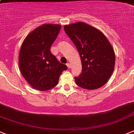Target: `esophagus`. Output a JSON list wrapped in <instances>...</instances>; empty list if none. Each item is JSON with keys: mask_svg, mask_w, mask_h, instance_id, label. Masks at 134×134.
I'll list each match as a JSON object with an SVG mask.
<instances>
[{"mask_svg": "<svg viewBox=\"0 0 134 134\" xmlns=\"http://www.w3.org/2000/svg\"><path fill=\"white\" fill-rule=\"evenodd\" d=\"M66 65H67V66H68V68H71V64L70 63H67V64H66Z\"/></svg>", "mask_w": 134, "mask_h": 134, "instance_id": "34e87169", "label": "esophagus"}]
</instances>
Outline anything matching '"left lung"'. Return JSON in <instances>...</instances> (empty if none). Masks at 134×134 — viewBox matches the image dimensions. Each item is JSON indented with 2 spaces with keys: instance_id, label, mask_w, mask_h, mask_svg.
Listing matches in <instances>:
<instances>
[{
  "instance_id": "1",
  "label": "left lung",
  "mask_w": 134,
  "mask_h": 134,
  "mask_svg": "<svg viewBox=\"0 0 134 134\" xmlns=\"http://www.w3.org/2000/svg\"><path fill=\"white\" fill-rule=\"evenodd\" d=\"M64 29L81 58L82 70L74 78L76 84L86 90L101 88L110 78L115 66L114 51L107 38L82 22L64 26Z\"/></svg>"
}]
</instances>
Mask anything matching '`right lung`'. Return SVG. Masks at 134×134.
Instances as JSON below:
<instances>
[{"mask_svg":"<svg viewBox=\"0 0 134 134\" xmlns=\"http://www.w3.org/2000/svg\"><path fill=\"white\" fill-rule=\"evenodd\" d=\"M58 24H43L26 36L20 50L19 67L24 79L34 89L46 91L58 84L66 65L50 52L60 30Z\"/></svg>","mask_w":134,"mask_h":134,"instance_id":"add662e5","label":"right lung"}]
</instances>
